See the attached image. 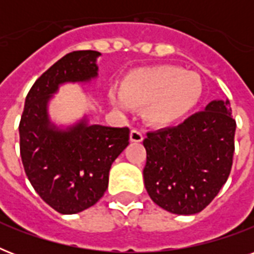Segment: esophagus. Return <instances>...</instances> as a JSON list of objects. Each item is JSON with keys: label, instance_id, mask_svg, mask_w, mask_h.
Masks as SVG:
<instances>
[{"label": "esophagus", "instance_id": "1", "mask_svg": "<svg viewBox=\"0 0 254 254\" xmlns=\"http://www.w3.org/2000/svg\"><path fill=\"white\" fill-rule=\"evenodd\" d=\"M130 141L131 142H142L143 141V133L138 129H133L130 131Z\"/></svg>", "mask_w": 254, "mask_h": 254}]
</instances>
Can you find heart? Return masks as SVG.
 Instances as JSON below:
<instances>
[{
  "instance_id": "heart-1",
  "label": "heart",
  "mask_w": 254,
  "mask_h": 254,
  "mask_svg": "<svg viewBox=\"0 0 254 254\" xmlns=\"http://www.w3.org/2000/svg\"><path fill=\"white\" fill-rule=\"evenodd\" d=\"M120 95L121 105H146L145 116L149 123L169 125L196 107L203 95V83L195 72H186L175 65H158L131 75Z\"/></svg>"
}]
</instances>
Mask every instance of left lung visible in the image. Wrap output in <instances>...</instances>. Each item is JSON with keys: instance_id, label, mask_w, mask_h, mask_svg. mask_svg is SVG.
<instances>
[{"instance_id": "obj_1", "label": "left lung", "mask_w": 254, "mask_h": 254, "mask_svg": "<svg viewBox=\"0 0 254 254\" xmlns=\"http://www.w3.org/2000/svg\"><path fill=\"white\" fill-rule=\"evenodd\" d=\"M235 130L229 100H219L178 127L149 131L143 182L151 200L177 215L203 211L229 177Z\"/></svg>"}]
</instances>
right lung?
Returning <instances> with one entry per match:
<instances>
[{"label": "right lung", "instance_id": "obj_1", "mask_svg": "<svg viewBox=\"0 0 254 254\" xmlns=\"http://www.w3.org/2000/svg\"><path fill=\"white\" fill-rule=\"evenodd\" d=\"M92 50L72 51L54 63L26 96L19 123V150L25 173L37 193L63 215L77 213L101 199L112 163L129 145V127L88 125L68 130L51 125L47 103L59 84L97 76Z\"/></svg>", "mask_w": 254, "mask_h": 254}]
</instances>
